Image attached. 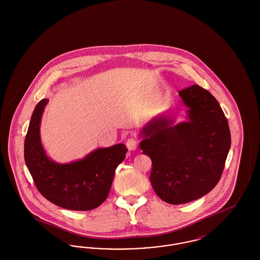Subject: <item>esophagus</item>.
Instances as JSON below:
<instances>
[{"instance_id": "esophagus-1", "label": "esophagus", "mask_w": 260, "mask_h": 260, "mask_svg": "<svg viewBox=\"0 0 260 260\" xmlns=\"http://www.w3.org/2000/svg\"><path fill=\"white\" fill-rule=\"evenodd\" d=\"M138 146V139L136 137H129L127 140H126V147L128 148V150H136Z\"/></svg>"}]
</instances>
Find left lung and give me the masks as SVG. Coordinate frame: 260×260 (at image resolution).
Wrapping results in <instances>:
<instances>
[{
    "instance_id": "1",
    "label": "left lung",
    "mask_w": 260,
    "mask_h": 260,
    "mask_svg": "<svg viewBox=\"0 0 260 260\" xmlns=\"http://www.w3.org/2000/svg\"><path fill=\"white\" fill-rule=\"evenodd\" d=\"M188 122L154 120L143 131V154L152 161L150 181L159 198L181 205L202 198L218 183L231 145L227 119L210 91L193 85L179 90Z\"/></svg>"
}]
</instances>
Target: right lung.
Segmentation results:
<instances>
[{
    "mask_svg": "<svg viewBox=\"0 0 260 260\" xmlns=\"http://www.w3.org/2000/svg\"><path fill=\"white\" fill-rule=\"evenodd\" d=\"M48 101L42 99L32 114L24 141L26 166L38 191L52 204L67 210H93L107 198L115 170L127 149L116 144L70 164L50 161L40 140L41 118Z\"/></svg>",
    "mask_w": 260,
    "mask_h": 260,
    "instance_id": "add662e5",
    "label": "right lung"
}]
</instances>
